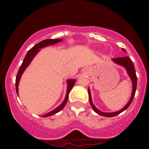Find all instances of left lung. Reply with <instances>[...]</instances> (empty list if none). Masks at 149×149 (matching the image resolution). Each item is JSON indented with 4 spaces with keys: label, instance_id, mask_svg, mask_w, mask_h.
<instances>
[{
    "label": "left lung",
    "instance_id": "8db88e82",
    "mask_svg": "<svg viewBox=\"0 0 149 149\" xmlns=\"http://www.w3.org/2000/svg\"><path fill=\"white\" fill-rule=\"evenodd\" d=\"M123 51H125V49L123 48L122 49ZM114 62L116 63V64L120 65V66H123L127 70V74L129 75L130 78L132 82V95L130 97V100L128 103L126 104L125 107L123 108L121 110L118 111L116 112H113V113H104L101 111L97 109L95 106L94 105L93 102L92 101V97H91V92H90V88H88V94H89V101H90V105L94 111L97 113V114L99 115L102 116H105V117H113V116H116L118 114L122 113L123 111H124L125 110L127 109L129 107V106L130 105L132 102L133 99H134V97L135 95V92H136V85H137V78H136V71H135V69H134V66L133 62L132 61V60L130 59L128 57H118V58H114V59H112Z\"/></svg>",
    "mask_w": 149,
    "mask_h": 149
}]
</instances>
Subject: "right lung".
<instances>
[{"instance_id":"add662e5","label":"right lung","mask_w":149,"mask_h":149,"mask_svg":"<svg viewBox=\"0 0 149 149\" xmlns=\"http://www.w3.org/2000/svg\"><path fill=\"white\" fill-rule=\"evenodd\" d=\"M62 40V39H46V40H42L41 42H38L37 43L36 45H34L31 49H30L27 52L26 55L25 56L23 62L21 66H20L19 69L17 74V77H16V80H15V86H16V92L17 94L18 95V85H19V82L20 78H21V76L23 73L24 70L26 69L27 66L29 65V64L31 63V61H32V59H33V57L36 55V54L38 52L40 51V49L43 48L44 47H46V46H48V45H54V44L57 43V42H59ZM76 80L74 79H70L67 80V91H66V97H65L64 102L61 103L59 107L56 108L55 109L52 111L47 113L45 114V115L42 116V117H48V116H52L54 114L57 113L59 112L60 111L64 109V107L66 105V102H67L68 100H69V92L71 90V89L74 85L75 83H76Z\"/></svg>"}]
</instances>
